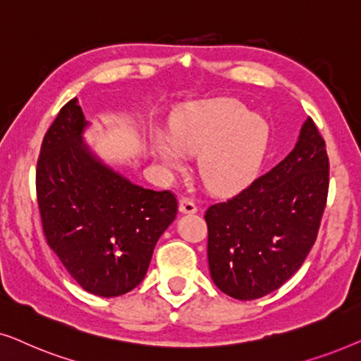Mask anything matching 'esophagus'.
Here are the masks:
<instances>
[{"instance_id":"34e87169","label":"esophagus","mask_w":361,"mask_h":361,"mask_svg":"<svg viewBox=\"0 0 361 361\" xmlns=\"http://www.w3.org/2000/svg\"><path fill=\"white\" fill-rule=\"evenodd\" d=\"M179 212L180 214H187V215L195 214L197 205L190 199H185L184 197V199H180V202H179Z\"/></svg>"}]
</instances>
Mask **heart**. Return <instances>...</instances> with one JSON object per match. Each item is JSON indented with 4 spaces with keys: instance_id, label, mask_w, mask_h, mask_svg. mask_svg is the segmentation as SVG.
<instances>
[{
    "instance_id": "heart-1",
    "label": "heart",
    "mask_w": 361,
    "mask_h": 361,
    "mask_svg": "<svg viewBox=\"0 0 361 361\" xmlns=\"http://www.w3.org/2000/svg\"><path fill=\"white\" fill-rule=\"evenodd\" d=\"M269 125L233 98H215L177 113L167 135H151V151L166 167L197 156V174L214 194L231 195L256 179L269 146Z\"/></svg>"
}]
</instances>
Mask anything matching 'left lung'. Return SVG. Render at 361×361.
<instances>
[{
    "label": "left lung",
    "mask_w": 361,
    "mask_h": 361,
    "mask_svg": "<svg viewBox=\"0 0 361 361\" xmlns=\"http://www.w3.org/2000/svg\"><path fill=\"white\" fill-rule=\"evenodd\" d=\"M327 192L325 141L307 118L294 149L278 166L207 210V256L216 288L238 300L281 288L315 243Z\"/></svg>",
    "instance_id": "left-lung-1"
}]
</instances>
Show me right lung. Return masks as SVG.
I'll return each mask as SVG.
<instances>
[{
    "label": "right lung",
    "mask_w": 361,
    "mask_h": 361,
    "mask_svg": "<svg viewBox=\"0 0 361 361\" xmlns=\"http://www.w3.org/2000/svg\"><path fill=\"white\" fill-rule=\"evenodd\" d=\"M88 125L77 98L59 111L39 154L37 204L47 245L68 274L87 293L116 298L145 279L177 200L98 159L83 141Z\"/></svg>",
    "instance_id": "obj_1"
}]
</instances>
